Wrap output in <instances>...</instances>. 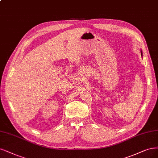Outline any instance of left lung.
<instances>
[{
	"label": "left lung",
	"mask_w": 158,
	"mask_h": 158,
	"mask_svg": "<svg viewBox=\"0 0 158 158\" xmlns=\"http://www.w3.org/2000/svg\"><path fill=\"white\" fill-rule=\"evenodd\" d=\"M141 56L143 57V52H142V51H141Z\"/></svg>",
	"instance_id": "1"
}]
</instances>
